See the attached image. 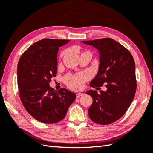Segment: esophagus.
<instances>
[{
  "label": "esophagus",
  "mask_w": 153,
  "mask_h": 153,
  "mask_svg": "<svg viewBox=\"0 0 153 153\" xmlns=\"http://www.w3.org/2000/svg\"><path fill=\"white\" fill-rule=\"evenodd\" d=\"M82 95H83V94H82V93H77V94H76V97H79L81 96H82Z\"/></svg>",
  "instance_id": "obj_1"
}]
</instances>
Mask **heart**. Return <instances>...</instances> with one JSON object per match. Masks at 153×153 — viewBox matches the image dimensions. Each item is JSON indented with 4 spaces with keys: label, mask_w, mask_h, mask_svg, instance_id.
<instances>
[{
    "label": "heart",
    "mask_w": 153,
    "mask_h": 153,
    "mask_svg": "<svg viewBox=\"0 0 153 153\" xmlns=\"http://www.w3.org/2000/svg\"><path fill=\"white\" fill-rule=\"evenodd\" d=\"M65 53V52H62L60 53L59 58H62ZM90 76L88 73H81L73 75V76H65V83L69 88L72 89H80L83 88V83L88 80Z\"/></svg>",
    "instance_id": "heart-1"
}]
</instances>
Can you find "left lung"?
Instances as JSON below:
<instances>
[{
    "instance_id": "8db88e82",
    "label": "left lung",
    "mask_w": 153,
    "mask_h": 153,
    "mask_svg": "<svg viewBox=\"0 0 153 153\" xmlns=\"http://www.w3.org/2000/svg\"><path fill=\"white\" fill-rule=\"evenodd\" d=\"M97 48L100 66L92 88L105 84L107 91L86 92L93 99L88 109L89 118L100 125H109L118 120L127 111L133 100L137 89L135 63L127 48L112 38L82 41Z\"/></svg>"
}]
</instances>
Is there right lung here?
<instances>
[{
	"label": "right lung",
	"instance_id": "obj_1",
	"mask_svg": "<svg viewBox=\"0 0 153 153\" xmlns=\"http://www.w3.org/2000/svg\"><path fill=\"white\" fill-rule=\"evenodd\" d=\"M68 40L46 38L30 46L17 66L19 96L23 106L37 121L55 123L62 121L76 95L65 88L56 91L49 83L57 73L59 47Z\"/></svg>",
	"mask_w": 153,
	"mask_h": 153
}]
</instances>
